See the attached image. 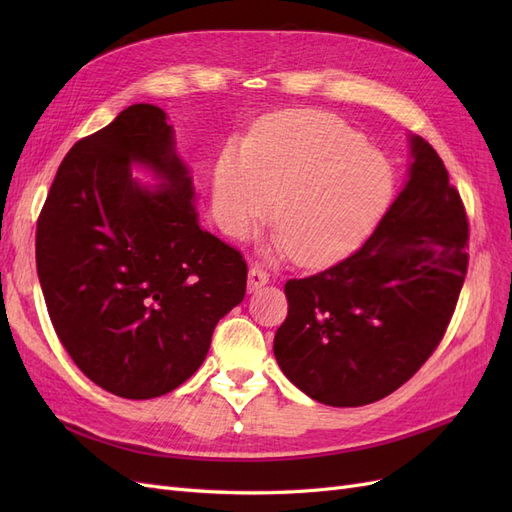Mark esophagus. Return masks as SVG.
<instances>
[{"label": "esophagus", "instance_id": "1", "mask_svg": "<svg viewBox=\"0 0 512 512\" xmlns=\"http://www.w3.org/2000/svg\"><path fill=\"white\" fill-rule=\"evenodd\" d=\"M267 282H269V273L265 269H260L258 265H252L250 273H247V288H250V292L262 288Z\"/></svg>", "mask_w": 512, "mask_h": 512}]
</instances>
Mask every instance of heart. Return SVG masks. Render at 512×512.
Instances as JSON below:
<instances>
[{"instance_id": "heart-1", "label": "heart", "mask_w": 512, "mask_h": 512, "mask_svg": "<svg viewBox=\"0 0 512 512\" xmlns=\"http://www.w3.org/2000/svg\"><path fill=\"white\" fill-rule=\"evenodd\" d=\"M393 192V168L361 132L331 113L265 123L243 147L228 143L213 170V207L241 237L275 203V243L301 265L346 256L374 228Z\"/></svg>"}]
</instances>
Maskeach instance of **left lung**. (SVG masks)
<instances>
[{"mask_svg": "<svg viewBox=\"0 0 512 512\" xmlns=\"http://www.w3.org/2000/svg\"><path fill=\"white\" fill-rule=\"evenodd\" d=\"M468 213L442 158L412 136L406 188L337 265L288 280L273 352L320 404L367 406L406 384L442 342L468 273Z\"/></svg>", "mask_w": 512, "mask_h": 512, "instance_id": "1", "label": "left lung"}]
</instances>
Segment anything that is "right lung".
<instances>
[{"label":"right lung","mask_w":512,"mask_h":512,"mask_svg":"<svg viewBox=\"0 0 512 512\" xmlns=\"http://www.w3.org/2000/svg\"><path fill=\"white\" fill-rule=\"evenodd\" d=\"M153 167L161 190L129 175ZM188 168L153 104H132L59 164L36 228L46 309L74 365L126 399L177 389L245 297L243 254L198 226Z\"/></svg>","instance_id":"obj_1"}]
</instances>
